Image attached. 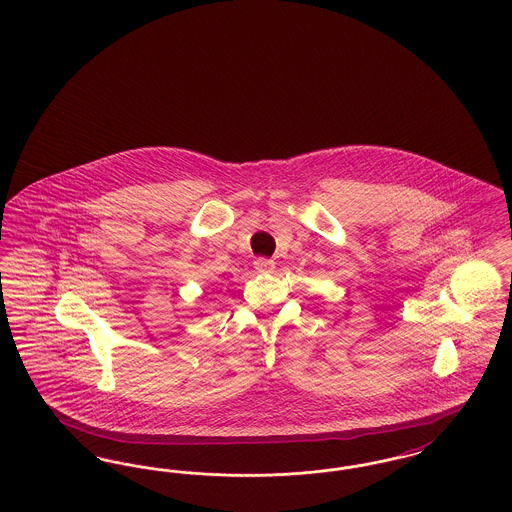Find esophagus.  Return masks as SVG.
<instances>
[{"mask_svg": "<svg viewBox=\"0 0 512 512\" xmlns=\"http://www.w3.org/2000/svg\"><path fill=\"white\" fill-rule=\"evenodd\" d=\"M255 268L259 270V272H272L274 270V261H270V259H265V257H259V259H255Z\"/></svg>", "mask_w": 512, "mask_h": 512, "instance_id": "1", "label": "esophagus"}]
</instances>
